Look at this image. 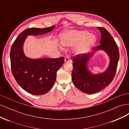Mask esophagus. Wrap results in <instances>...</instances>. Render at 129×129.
<instances>
[{"mask_svg":"<svg viewBox=\"0 0 129 129\" xmlns=\"http://www.w3.org/2000/svg\"><path fill=\"white\" fill-rule=\"evenodd\" d=\"M71 62V60L70 57L69 56H66L64 58V62L67 63V62Z\"/></svg>","mask_w":129,"mask_h":129,"instance_id":"obj_1","label":"esophagus"}]
</instances>
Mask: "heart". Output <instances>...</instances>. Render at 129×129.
<instances>
[{"mask_svg":"<svg viewBox=\"0 0 129 129\" xmlns=\"http://www.w3.org/2000/svg\"><path fill=\"white\" fill-rule=\"evenodd\" d=\"M96 41L94 35L87 30H71L66 31L61 36V45L64 47H69L77 45L75 53L83 54L87 53Z\"/></svg>","mask_w":129,"mask_h":129,"instance_id":"obj_1","label":"heart"}]
</instances>
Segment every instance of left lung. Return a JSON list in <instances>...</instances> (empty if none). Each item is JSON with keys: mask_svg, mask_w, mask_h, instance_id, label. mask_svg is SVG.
Segmentation results:
<instances>
[{"mask_svg": "<svg viewBox=\"0 0 129 129\" xmlns=\"http://www.w3.org/2000/svg\"><path fill=\"white\" fill-rule=\"evenodd\" d=\"M101 34L100 45L90 53L79 54L73 57L72 81L75 87L84 93L92 94L108 86L114 79L119 58L118 46L107 29L98 27ZM103 50L110 58L109 67L104 72L93 74L87 69V62L95 51Z\"/></svg>", "mask_w": 129, "mask_h": 129, "instance_id": "8db88e82", "label": "left lung"}]
</instances>
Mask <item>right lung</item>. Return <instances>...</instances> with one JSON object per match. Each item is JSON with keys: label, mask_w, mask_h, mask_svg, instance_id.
Returning a JSON list of instances; mask_svg holds the SVG:
<instances>
[{"label": "right lung", "mask_w": 129, "mask_h": 129, "mask_svg": "<svg viewBox=\"0 0 129 129\" xmlns=\"http://www.w3.org/2000/svg\"><path fill=\"white\" fill-rule=\"evenodd\" d=\"M55 27L27 28L19 35L12 45L10 60L13 75L18 84L32 95H43L50 90L55 83L57 71L64 63V57L31 59L25 55L24 43L28 36L44 34Z\"/></svg>", "instance_id": "right-lung-1"}]
</instances>
